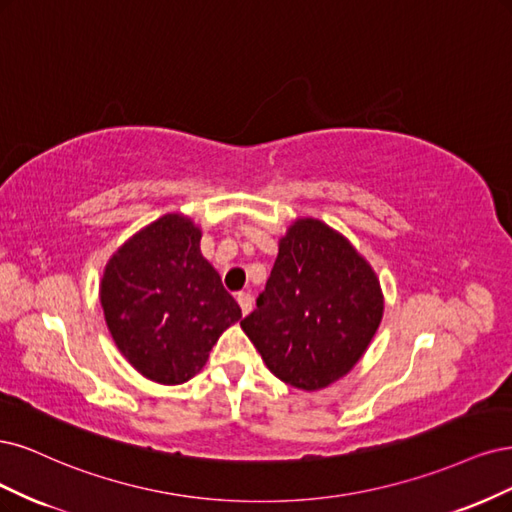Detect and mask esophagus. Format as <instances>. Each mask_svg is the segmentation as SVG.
<instances>
[{
	"instance_id": "esophagus-1",
	"label": "esophagus",
	"mask_w": 512,
	"mask_h": 512,
	"mask_svg": "<svg viewBox=\"0 0 512 512\" xmlns=\"http://www.w3.org/2000/svg\"><path fill=\"white\" fill-rule=\"evenodd\" d=\"M236 300H238V304H240V308H242V315H249V312L253 310V298H251V293H238Z\"/></svg>"
}]
</instances>
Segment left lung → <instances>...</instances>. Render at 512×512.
<instances>
[{
  "instance_id": "8db88e82",
  "label": "left lung",
  "mask_w": 512,
  "mask_h": 512,
  "mask_svg": "<svg viewBox=\"0 0 512 512\" xmlns=\"http://www.w3.org/2000/svg\"><path fill=\"white\" fill-rule=\"evenodd\" d=\"M383 310L368 259L334 227L300 217L278 240L266 291L240 327L276 378L319 391L364 357Z\"/></svg>"
}]
</instances>
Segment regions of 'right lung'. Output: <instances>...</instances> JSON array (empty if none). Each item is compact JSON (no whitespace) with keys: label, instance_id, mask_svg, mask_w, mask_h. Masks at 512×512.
<instances>
[{"label":"right lung","instance_id":"add662e5","mask_svg":"<svg viewBox=\"0 0 512 512\" xmlns=\"http://www.w3.org/2000/svg\"><path fill=\"white\" fill-rule=\"evenodd\" d=\"M200 240L202 227L187 214H163L112 253L100 280L114 344L131 368L157 385L187 383L242 317Z\"/></svg>","mask_w":512,"mask_h":512}]
</instances>
